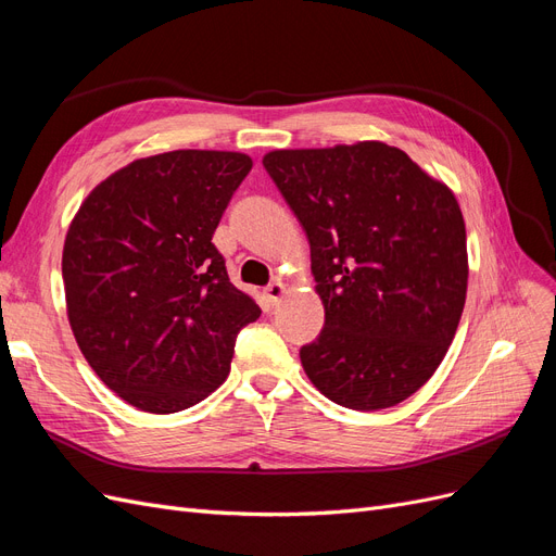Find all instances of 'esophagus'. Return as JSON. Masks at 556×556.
<instances>
[{
	"instance_id": "1",
	"label": "esophagus",
	"mask_w": 556,
	"mask_h": 556,
	"mask_svg": "<svg viewBox=\"0 0 556 556\" xmlns=\"http://www.w3.org/2000/svg\"><path fill=\"white\" fill-rule=\"evenodd\" d=\"M285 282L282 280H274V282H269L264 287V296H266V301H269L271 305H278L280 303V299H282V294H285Z\"/></svg>"
}]
</instances>
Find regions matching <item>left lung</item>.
<instances>
[{
    "label": "left lung",
    "instance_id": "obj_1",
    "mask_svg": "<svg viewBox=\"0 0 556 556\" xmlns=\"http://www.w3.org/2000/svg\"><path fill=\"white\" fill-rule=\"evenodd\" d=\"M311 243L321 333L301 366L336 405L377 412L444 361L467 299L453 190L384 142L276 149L262 159Z\"/></svg>",
    "mask_w": 556,
    "mask_h": 556
}]
</instances>
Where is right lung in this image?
Segmentation results:
<instances>
[{"label":"right lung","mask_w":556,"mask_h":556,"mask_svg":"<svg viewBox=\"0 0 556 556\" xmlns=\"http://www.w3.org/2000/svg\"><path fill=\"white\" fill-rule=\"evenodd\" d=\"M251 167L239 151H167L114 172L75 214L62 255L68 321L93 372L128 405H198L227 379L237 333L260 317L212 243Z\"/></svg>","instance_id":"obj_1"}]
</instances>
